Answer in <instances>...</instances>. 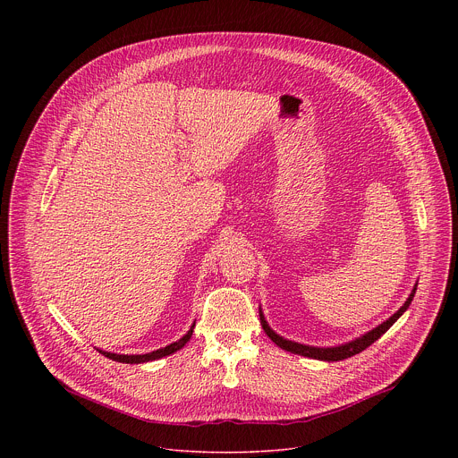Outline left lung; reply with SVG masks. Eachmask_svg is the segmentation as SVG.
Segmentation results:
<instances>
[{
  "label": "left lung",
  "mask_w": 458,
  "mask_h": 458,
  "mask_svg": "<svg viewBox=\"0 0 458 458\" xmlns=\"http://www.w3.org/2000/svg\"><path fill=\"white\" fill-rule=\"evenodd\" d=\"M417 284L413 286L410 297L406 299V302L391 315L389 318H386L382 324H378L377 328L366 332L364 335L350 341V343H344V344H337V346H310V344H301V343H295V341H290V339H284L283 335H279L277 332H274L270 328V324L267 322L265 318V313H263V308H259V317H260V324H263V330L267 332V335L279 346L283 348L284 352H290V353H295V355H302V357H308V359H317V360H326V362H335V360H344L348 357H353L360 352H364L368 346H371L375 341L380 339V335H384L391 326H394L399 317L410 308L413 297H415V292H417Z\"/></svg>",
  "instance_id": "obj_1"
}]
</instances>
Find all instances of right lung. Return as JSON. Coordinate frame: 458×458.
Wrapping results in <instances>:
<instances>
[{"instance_id": "add662e5", "label": "right lung", "mask_w": 458, "mask_h": 458, "mask_svg": "<svg viewBox=\"0 0 458 458\" xmlns=\"http://www.w3.org/2000/svg\"><path fill=\"white\" fill-rule=\"evenodd\" d=\"M193 328H195V322L190 326V330L175 343L165 346V348H159L156 352H150V353H143V355H121V353H110V352H103V350H98L99 353H103L105 357L115 360V362H123V364H143V362H150V360H157V359H163V357H168L175 352H179L191 337L193 334Z\"/></svg>"}]
</instances>
